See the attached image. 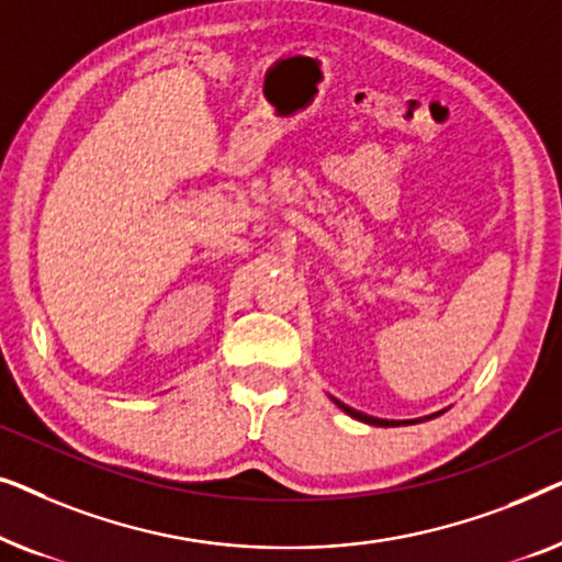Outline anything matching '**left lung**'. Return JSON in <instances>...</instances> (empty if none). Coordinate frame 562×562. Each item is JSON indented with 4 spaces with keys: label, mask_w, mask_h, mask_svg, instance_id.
<instances>
[{
    "label": "left lung",
    "mask_w": 562,
    "mask_h": 562,
    "mask_svg": "<svg viewBox=\"0 0 562 562\" xmlns=\"http://www.w3.org/2000/svg\"><path fill=\"white\" fill-rule=\"evenodd\" d=\"M337 406H340L342 412H348L350 417H356V419H360V422H366V425H375V427H396V425H402V422H389V419H375V417H368V414H363V412L350 409L348 404H340V402H337ZM404 425H409V422H404Z\"/></svg>",
    "instance_id": "8db88e82"
}]
</instances>
